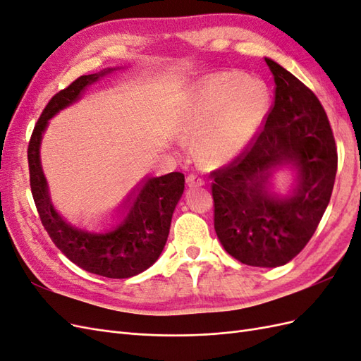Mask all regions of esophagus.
Segmentation results:
<instances>
[{
	"mask_svg": "<svg viewBox=\"0 0 361 361\" xmlns=\"http://www.w3.org/2000/svg\"><path fill=\"white\" fill-rule=\"evenodd\" d=\"M204 182L200 176H197V174H188L187 176V185L190 188H197V187H202Z\"/></svg>",
	"mask_w": 361,
	"mask_h": 361,
	"instance_id": "34e87169",
	"label": "esophagus"
}]
</instances>
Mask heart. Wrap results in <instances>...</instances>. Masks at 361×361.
I'll return each mask as SVG.
<instances>
[{"label": "heart", "instance_id": "b5f03b06", "mask_svg": "<svg viewBox=\"0 0 361 361\" xmlns=\"http://www.w3.org/2000/svg\"><path fill=\"white\" fill-rule=\"evenodd\" d=\"M271 108L264 80L241 72L209 75L192 93L182 134L197 140V154L216 166L238 158L253 143Z\"/></svg>", "mask_w": 361, "mask_h": 361}]
</instances>
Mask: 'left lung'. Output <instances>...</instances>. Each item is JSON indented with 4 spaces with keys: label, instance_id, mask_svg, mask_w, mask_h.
I'll list each match as a JSON object with an SVG mask.
<instances>
[{
    "label": "left lung",
    "instance_id": "8db88e82",
    "mask_svg": "<svg viewBox=\"0 0 361 361\" xmlns=\"http://www.w3.org/2000/svg\"><path fill=\"white\" fill-rule=\"evenodd\" d=\"M276 96L245 152L212 171L214 227L224 250L251 267L288 264L307 245L330 203L337 171L333 130L318 97L271 59ZM299 173L289 198L267 192L271 171Z\"/></svg>",
    "mask_w": 361,
    "mask_h": 361
}]
</instances>
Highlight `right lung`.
Wrapping results in <instances>:
<instances>
[{"label": "right lung", "instance_id": "add662e5", "mask_svg": "<svg viewBox=\"0 0 361 361\" xmlns=\"http://www.w3.org/2000/svg\"><path fill=\"white\" fill-rule=\"evenodd\" d=\"M116 69L82 75L66 89L51 97L32 129L28 143L30 187L40 221L52 243L80 268L108 279H128L154 265L170 232L173 211L185 188V176L179 171L146 179L138 194L130 192L123 203L126 216L113 231L92 233L68 224L54 209L45 174L40 166V141L48 120L63 108L80 99L87 85Z\"/></svg>", "mask_w": 361, "mask_h": 361}]
</instances>
